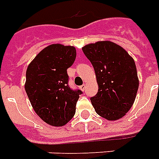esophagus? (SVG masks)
Returning <instances> with one entry per match:
<instances>
[{
	"instance_id": "obj_1",
	"label": "esophagus",
	"mask_w": 159,
	"mask_h": 159,
	"mask_svg": "<svg viewBox=\"0 0 159 159\" xmlns=\"http://www.w3.org/2000/svg\"><path fill=\"white\" fill-rule=\"evenodd\" d=\"M85 87H86L85 84H83V85H81L80 87V89L82 91H84V89H85Z\"/></svg>"
}]
</instances>
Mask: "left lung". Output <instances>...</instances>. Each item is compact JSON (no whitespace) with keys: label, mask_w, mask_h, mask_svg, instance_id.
<instances>
[{"label":"left lung","mask_w":159,"mask_h":159,"mask_svg":"<svg viewBox=\"0 0 159 159\" xmlns=\"http://www.w3.org/2000/svg\"><path fill=\"white\" fill-rule=\"evenodd\" d=\"M93 66L98 91L90 98L100 116L120 119L131 108L139 88L134 59L120 46L99 41L82 48Z\"/></svg>","instance_id":"left-lung-1"}]
</instances>
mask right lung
Wrapping results in <instances>:
<instances>
[{
    "mask_svg": "<svg viewBox=\"0 0 159 159\" xmlns=\"http://www.w3.org/2000/svg\"><path fill=\"white\" fill-rule=\"evenodd\" d=\"M76 50L72 46L52 44L40 52L26 70L25 89L34 111L52 126H62L75 113L81 90L68 85L67 69L73 65Z\"/></svg>",
    "mask_w": 159,
    "mask_h": 159,
    "instance_id": "add662e5",
    "label": "right lung"
}]
</instances>
